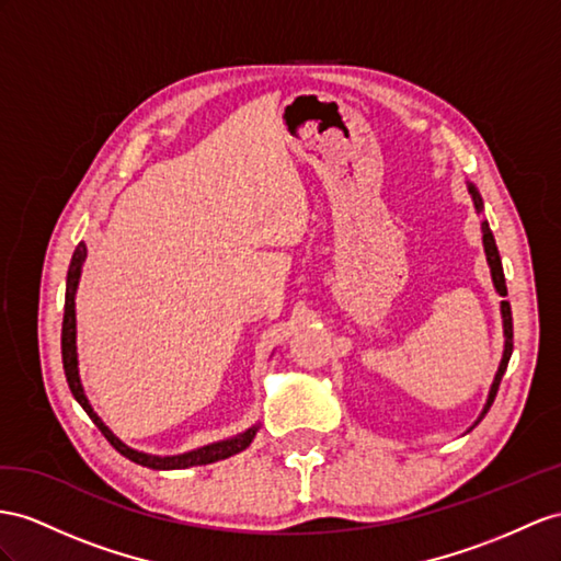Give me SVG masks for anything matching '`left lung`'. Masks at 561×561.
<instances>
[{
	"instance_id": "left-lung-1",
	"label": "left lung",
	"mask_w": 561,
	"mask_h": 561,
	"mask_svg": "<svg viewBox=\"0 0 561 561\" xmlns=\"http://www.w3.org/2000/svg\"><path fill=\"white\" fill-rule=\"evenodd\" d=\"M469 194L473 198V206H477V210L481 213L483 210V201L477 192V186L469 184ZM481 232H483V249H485V257H488V265H491V275H493V284L500 296H507V284H505V272H502V263H500V253H497V247H495V239H493V232L491 227H488V222H481ZM502 327H505V353H502V360H500V367H497V375L493 379V386H491V393H488V400L483 405V412L479 414L477 424L485 417V412L491 410L493 400L497 396V389H500V381H502V375H505L507 369V363L512 357V351H514V332H512V308H510V300H502Z\"/></svg>"
}]
</instances>
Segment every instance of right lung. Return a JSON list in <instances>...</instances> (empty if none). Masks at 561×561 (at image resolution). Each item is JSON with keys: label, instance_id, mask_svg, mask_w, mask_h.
Instances as JSON below:
<instances>
[{"label": "right lung", "instance_id": "add662e5", "mask_svg": "<svg viewBox=\"0 0 561 561\" xmlns=\"http://www.w3.org/2000/svg\"><path fill=\"white\" fill-rule=\"evenodd\" d=\"M84 257H88V249H84V243H80V247L73 253V261H70V267H68L64 329H61V355H64V371H66V379H68V386H70V393L76 396V400L82 405V410L90 414V420L99 426V431H102V434L106 436V440L121 455H125L127 459H133V462L141 465V467H149V469L201 467V465L218 462V459H227V457H232L241 450H247L251 440H253V436H255L257 426H251L249 431H243V434H239L234 438L213 443V445H206V448H198V450H192V453L175 455V457H153V455H144V453H137L133 448H127V445L113 436L108 426L96 417V412L92 410V405L88 403V398H84V391H82V383H80V377H78V353H76V289H78V279H80V270H82Z\"/></svg>", "mask_w": 561, "mask_h": 561}]
</instances>
